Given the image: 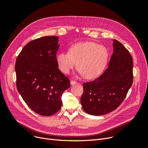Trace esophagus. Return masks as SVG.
Instances as JSON below:
<instances>
[{
	"mask_svg": "<svg viewBox=\"0 0 148 148\" xmlns=\"http://www.w3.org/2000/svg\"><path fill=\"white\" fill-rule=\"evenodd\" d=\"M70 83H71V85H74V84H77V82H75V81H74V80H71V82H70Z\"/></svg>",
	"mask_w": 148,
	"mask_h": 148,
	"instance_id": "1",
	"label": "esophagus"
}]
</instances>
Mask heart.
Wrapping results in <instances>:
<instances>
[{
    "label": "heart",
    "mask_w": 148,
    "mask_h": 148,
    "mask_svg": "<svg viewBox=\"0 0 148 148\" xmlns=\"http://www.w3.org/2000/svg\"><path fill=\"white\" fill-rule=\"evenodd\" d=\"M108 58L106 47L93 42L76 43L70 47L68 53H59L56 56L61 71L68 74L76 65L84 78L92 79L104 70Z\"/></svg>",
    "instance_id": "1"
}]
</instances>
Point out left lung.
<instances>
[{"label": "left lung", "mask_w": 148, "mask_h": 148, "mask_svg": "<svg viewBox=\"0 0 148 148\" xmlns=\"http://www.w3.org/2000/svg\"><path fill=\"white\" fill-rule=\"evenodd\" d=\"M113 41V53L108 68L98 78L83 84L81 104L91 115H103L116 110L133 84V58L121 42Z\"/></svg>", "instance_id": "1"}]
</instances>
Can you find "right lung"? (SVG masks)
Listing matches in <instances>:
<instances>
[{
	"instance_id": "right-lung-1",
	"label": "right lung",
	"mask_w": 148,
	"mask_h": 148,
	"mask_svg": "<svg viewBox=\"0 0 148 148\" xmlns=\"http://www.w3.org/2000/svg\"><path fill=\"white\" fill-rule=\"evenodd\" d=\"M59 38L44 36L28 42L15 62L17 88L26 104L35 113L49 116L62 105L61 97L70 81L58 69Z\"/></svg>"
}]
</instances>
